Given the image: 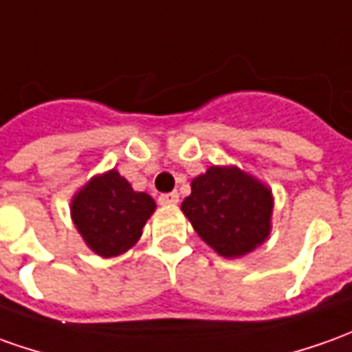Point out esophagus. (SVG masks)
Listing matches in <instances>:
<instances>
[{"label":"esophagus","instance_id":"esophagus-1","mask_svg":"<svg viewBox=\"0 0 352 352\" xmlns=\"http://www.w3.org/2000/svg\"><path fill=\"white\" fill-rule=\"evenodd\" d=\"M157 202L160 204H177L179 202V195L177 192H166V195H160L157 196Z\"/></svg>","mask_w":352,"mask_h":352}]
</instances>
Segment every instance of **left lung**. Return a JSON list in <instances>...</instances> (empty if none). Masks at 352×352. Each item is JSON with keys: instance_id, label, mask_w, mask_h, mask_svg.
<instances>
[{"instance_id": "1", "label": "left lung", "mask_w": 352, "mask_h": 352, "mask_svg": "<svg viewBox=\"0 0 352 352\" xmlns=\"http://www.w3.org/2000/svg\"><path fill=\"white\" fill-rule=\"evenodd\" d=\"M272 192L236 167H210L192 181L181 210L200 239L221 256L235 258L266 241Z\"/></svg>"}]
</instances>
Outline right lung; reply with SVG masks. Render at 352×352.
<instances>
[{"label":"right lung","mask_w":352,"mask_h":352,"mask_svg":"<svg viewBox=\"0 0 352 352\" xmlns=\"http://www.w3.org/2000/svg\"><path fill=\"white\" fill-rule=\"evenodd\" d=\"M156 202L146 192H135L116 169L94 177L73 200V221L96 254L111 258L125 252L142 235Z\"/></svg>","instance_id":"1"}]
</instances>
